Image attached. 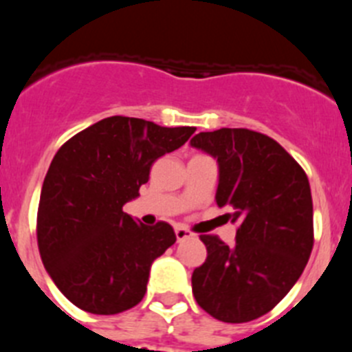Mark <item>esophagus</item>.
Segmentation results:
<instances>
[{
	"label": "esophagus",
	"instance_id": "obj_1",
	"mask_svg": "<svg viewBox=\"0 0 352 352\" xmlns=\"http://www.w3.org/2000/svg\"><path fill=\"white\" fill-rule=\"evenodd\" d=\"M174 232H176V239H178V241H183V239L192 238V236H194L190 231H188V229H185V227H182V226H176Z\"/></svg>",
	"mask_w": 352,
	"mask_h": 352
}]
</instances>
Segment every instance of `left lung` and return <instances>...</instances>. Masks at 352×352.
I'll use <instances>...</instances> for the list:
<instances>
[{
    "instance_id": "8db88e82",
    "label": "left lung",
    "mask_w": 352,
    "mask_h": 352,
    "mask_svg": "<svg viewBox=\"0 0 352 352\" xmlns=\"http://www.w3.org/2000/svg\"><path fill=\"white\" fill-rule=\"evenodd\" d=\"M217 160L214 201L238 222L234 247L201 236L208 257L192 273L195 301L223 322L268 314L296 284L314 245L309 178L272 138L247 129L201 132L190 141Z\"/></svg>"
}]
</instances>
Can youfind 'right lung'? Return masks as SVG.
Instances as JSON below:
<instances>
[{
    "instance_id": "add662e5",
    "label": "right lung",
    "mask_w": 352,
    "mask_h": 352,
    "mask_svg": "<svg viewBox=\"0 0 352 352\" xmlns=\"http://www.w3.org/2000/svg\"><path fill=\"white\" fill-rule=\"evenodd\" d=\"M194 132L111 116L54 155L40 194L38 248L52 282L80 310L113 316L144 298L151 264L176 234L166 222L138 223L123 204L139 197L153 162Z\"/></svg>"
}]
</instances>
